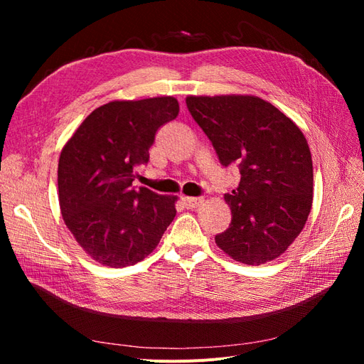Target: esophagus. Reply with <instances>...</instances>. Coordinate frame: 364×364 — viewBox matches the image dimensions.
<instances>
[{
    "instance_id": "obj_1",
    "label": "esophagus",
    "mask_w": 364,
    "mask_h": 364,
    "mask_svg": "<svg viewBox=\"0 0 364 364\" xmlns=\"http://www.w3.org/2000/svg\"><path fill=\"white\" fill-rule=\"evenodd\" d=\"M182 202L186 209H196L203 205V199L200 197H182Z\"/></svg>"
}]
</instances>
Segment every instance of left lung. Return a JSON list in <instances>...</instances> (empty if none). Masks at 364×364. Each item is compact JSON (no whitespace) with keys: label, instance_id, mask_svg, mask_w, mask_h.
Returning <instances> with one entry per match:
<instances>
[{"label":"left lung","instance_id":"1","mask_svg":"<svg viewBox=\"0 0 364 364\" xmlns=\"http://www.w3.org/2000/svg\"><path fill=\"white\" fill-rule=\"evenodd\" d=\"M186 106L220 162L240 164V183L225 194L232 220L215 235L217 246L247 266L277 259L313 205V161L302 130L255 95H188Z\"/></svg>","mask_w":364,"mask_h":364}]
</instances>
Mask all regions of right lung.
I'll return each instance as SVG.
<instances>
[{
    "mask_svg": "<svg viewBox=\"0 0 364 364\" xmlns=\"http://www.w3.org/2000/svg\"><path fill=\"white\" fill-rule=\"evenodd\" d=\"M179 115L174 97L114 100L87 115L63 146L58 167L60 214L97 262L126 267L156 249L176 215L178 196L135 190L161 126Z\"/></svg>",
    "mask_w": 364,
    "mask_h": 364,
    "instance_id": "add662e5",
    "label": "right lung"
}]
</instances>
